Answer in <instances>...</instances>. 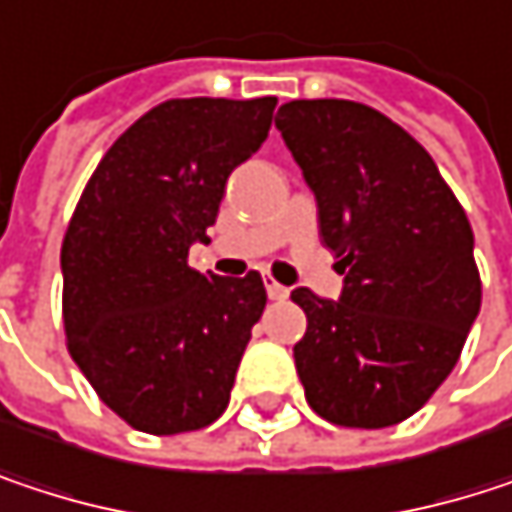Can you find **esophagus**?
I'll list each match as a JSON object with an SVG mask.
<instances>
[{"label": "esophagus", "instance_id": "1", "mask_svg": "<svg viewBox=\"0 0 512 512\" xmlns=\"http://www.w3.org/2000/svg\"><path fill=\"white\" fill-rule=\"evenodd\" d=\"M263 287H266V296L275 299V302H278V299H287V293H290V290H287L284 284H278L272 275H263Z\"/></svg>", "mask_w": 512, "mask_h": 512}]
</instances>
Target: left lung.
<instances>
[{
    "label": "left lung",
    "mask_w": 512,
    "mask_h": 512,
    "mask_svg": "<svg viewBox=\"0 0 512 512\" xmlns=\"http://www.w3.org/2000/svg\"><path fill=\"white\" fill-rule=\"evenodd\" d=\"M281 130L338 252V302L299 287L305 338L293 347L308 406L379 430L415 415L457 367L480 311L468 216L400 124L356 100H290Z\"/></svg>",
    "instance_id": "8db88e82"
}]
</instances>
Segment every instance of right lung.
<instances>
[{"instance_id": "obj_1", "label": "right lung", "mask_w": 512, "mask_h": 512, "mask_svg": "<svg viewBox=\"0 0 512 512\" xmlns=\"http://www.w3.org/2000/svg\"><path fill=\"white\" fill-rule=\"evenodd\" d=\"M275 97L165 100L103 154L61 243L67 350L133 430L210 427L266 305L246 278L195 272L228 174L263 145Z\"/></svg>"}]
</instances>
